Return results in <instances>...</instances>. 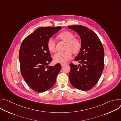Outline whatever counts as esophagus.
I'll return each instance as SVG.
<instances>
[{"mask_svg": "<svg viewBox=\"0 0 121 121\" xmlns=\"http://www.w3.org/2000/svg\"><path fill=\"white\" fill-rule=\"evenodd\" d=\"M61 66H62V67H63L65 65V64H61Z\"/></svg>", "mask_w": 121, "mask_h": 121, "instance_id": "1", "label": "esophagus"}]
</instances>
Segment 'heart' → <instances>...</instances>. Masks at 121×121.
Masks as SVG:
<instances>
[{
	"instance_id": "b5f03b06",
	"label": "heart",
	"mask_w": 121,
	"mask_h": 121,
	"mask_svg": "<svg viewBox=\"0 0 121 121\" xmlns=\"http://www.w3.org/2000/svg\"><path fill=\"white\" fill-rule=\"evenodd\" d=\"M60 39L66 43V50H67L64 53H58L53 56V60L56 63L64 64L69 60L72 56V52L74 54L78 53L81 48L80 41L75 38V35L72 32L65 31L58 35ZM47 47L48 49L54 53L56 51V43L53 38H50L47 41Z\"/></svg>"
}]
</instances>
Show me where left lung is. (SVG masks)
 Returning a JSON list of instances; mask_svg holds the SVG:
<instances>
[{"label": "left lung", "mask_w": 121, "mask_h": 121, "mask_svg": "<svg viewBox=\"0 0 121 121\" xmlns=\"http://www.w3.org/2000/svg\"><path fill=\"white\" fill-rule=\"evenodd\" d=\"M80 37L81 48L74 60L80 65L70 64L69 74L70 82L75 88L88 91L97 84L104 68V52L97 34L82 25L68 26Z\"/></svg>", "instance_id": "left-lung-1"}]
</instances>
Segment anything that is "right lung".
I'll use <instances>...</instances> for the list:
<instances>
[{
  "instance_id": "obj_1",
  "label": "right lung",
  "mask_w": 121,
  "mask_h": 121,
  "mask_svg": "<svg viewBox=\"0 0 121 121\" xmlns=\"http://www.w3.org/2000/svg\"><path fill=\"white\" fill-rule=\"evenodd\" d=\"M61 27H41L23 41L19 52L22 77L29 87L37 92H44L55 85L61 66H48L52 61L47 47L48 40Z\"/></svg>"
}]
</instances>
